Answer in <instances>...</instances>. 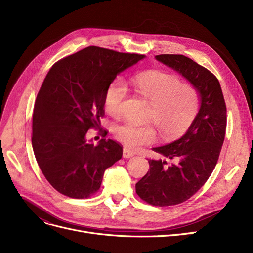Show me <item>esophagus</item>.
Segmentation results:
<instances>
[{"label":"esophagus","mask_w":253,"mask_h":253,"mask_svg":"<svg viewBox=\"0 0 253 253\" xmlns=\"http://www.w3.org/2000/svg\"><path fill=\"white\" fill-rule=\"evenodd\" d=\"M134 156V153L132 152V151H130L129 149H127V148H124L123 149V157L124 158H131V157H133Z\"/></svg>","instance_id":"esophagus-1"}]
</instances>
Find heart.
Masks as SVG:
<instances>
[{
    "label": "heart",
    "instance_id": "1",
    "mask_svg": "<svg viewBox=\"0 0 253 253\" xmlns=\"http://www.w3.org/2000/svg\"><path fill=\"white\" fill-rule=\"evenodd\" d=\"M140 94L151 102V118L162 136L175 137L184 133L198 113L200 97L191 84L180 83L172 74L161 71L143 72L133 77ZM128 87L122 79H117L106 89L104 103L113 117L122 114ZM115 136L128 148L138 149L154 141L156 132L152 125L125 122L115 128Z\"/></svg>",
    "mask_w": 253,
    "mask_h": 253
}]
</instances>
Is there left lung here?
Wrapping results in <instances>:
<instances>
[{
    "instance_id": "8db88e82",
    "label": "left lung",
    "mask_w": 253,
    "mask_h": 253,
    "mask_svg": "<svg viewBox=\"0 0 253 253\" xmlns=\"http://www.w3.org/2000/svg\"><path fill=\"white\" fill-rule=\"evenodd\" d=\"M155 58L188 80L200 97L198 114L187 132L173 142L153 148L171 164L150 159L148 173L135 184L143 201L171 206L187 201L211 175L224 140L227 108L218 80L207 69L183 55L162 54Z\"/></svg>"
}]
</instances>
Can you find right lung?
Here are the masks:
<instances>
[{
    "label": "right lung",
    "instance_id": "right-lung-1",
    "mask_svg": "<svg viewBox=\"0 0 253 253\" xmlns=\"http://www.w3.org/2000/svg\"><path fill=\"white\" fill-rule=\"evenodd\" d=\"M144 57L90 46L48 72L35 103L32 143L40 169L60 194L90 197L99 190L105 169L122 158L115 140L94 145L86 134L100 127L110 84Z\"/></svg>",
    "mask_w": 253,
    "mask_h": 253
}]
</instances>
